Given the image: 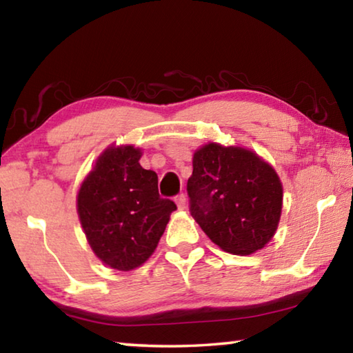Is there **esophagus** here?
<instances>
[{"instance_id":"obj_1","label":"esophagus","mask_w":353,"mask_h":353,"mask_svg":"<svg viewBox=\"0 0 353 353\" xmlns=\"http://www.w3.org/2000/svg\"><path fill=\"white\" fill-rule=\"evenodd\" d=\"M176 204L179 210H185V208H187V196L179 194L176 198Z\"/></svg>"}]
</instances>
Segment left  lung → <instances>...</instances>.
Returning a JSON list of instances; mask_svg holds the SVG:
<instances>
[{"label": "left lung", "instance_id": "1", "mask_svg": "<svg viewBox=\"0 0 353 353\" xmlns=\"http://www.w3.org/2000/svg\"><path fill=\"white\" fill-rule=\"evenodd\" d=\"M187 191L191 216L225 252L250 255L276 234L282 182L276 170L248 148L212 141L196 149Z\"/></svg>", "mask_w": 353, "mask_h": 353}]
</instances>
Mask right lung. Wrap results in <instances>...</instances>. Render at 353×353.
Wrapping results in <instances>:
<instances>
[{"mask_svg":"<svg viewBox=\"0 0 353 353\" xmlns=\"http://www.w3.org/2000/svg\"><path fill=\"white\" fill-rule=\"evenodd\" d=\"M141 149L112 145L77 191V214L93 254L105 266L132 271L154 254L176 204L159 196V177L140 165Z\"/></svg>","mask_w":353,"mask_h":353,"instance_id":"1","label":"right lung"}]
</instances>
